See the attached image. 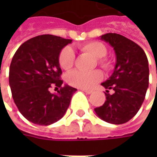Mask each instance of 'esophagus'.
<instances>
[{
	"label": "esophagus",
	"mask_w": 157,
	"mask_h": 157,
	"mask_svg": "<svg viewBox=\"0 0 157 157\" xmlns=\"http://www.w3.org/2000/svg\"><path fill=\"white\" fill-rule=\"evenodd\" d=\"M82 91H84L86 94H91L92 93H93V90L92 89H81Z\"/></svg>",
	"instance_id": "obj_1"
}]
</instances>
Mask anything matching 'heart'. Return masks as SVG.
I'll use <instances>...</instances> for the list:
<instances>
[{
  "instance_id": "heart-1",
  "label": "heart",
  "mask_w": 157,
  "mask_h": 157,
  "mask_svg": "<svg viewBox=\"0 0 157 157\" xmlns=\"http://www.w3.org/2000/svg\"><path fill=\"white\" fill-rule=\"evenodd\" d=\"M80 49L84 52H88L95 58L98 59V62L100 65L105 68L109 69L111 67V62L107 59L104 58L107 49L100 42L93 41L86 44H84L80 46ZM75 60V53L71 47H65L61 51L59 57H58V62L61 68L63 70H70L74 63ZM102 73L100 71H93L90 72H85L81 71H73L70 72L66 77V80L72 86L78 88H90L94 86V84L100 82L102 79Z\"/></svg>"
}]
</instances>
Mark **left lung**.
I'll list each match as a JSON object with an SVG mask.
<instances>
[{
	"mask_svg": "<svg viewBox=\"0 0 157 157\" xmlns=\"http://www.w3.org/2000/svg\"><path fill=\"white\" fill-rule=\"evenodd\" d=\"M100 39L113 48L116 63L111 77L101 83L106 89V100L94 111L108 123H126L137 113L145 99L149 75L148 58L140 46L121 35L107 33ZM110 90L113 94H109Z\"/></svg>",
	"mask_w": 157,
	"mask_h": 157,
	"instance_id": "obj_1",
	"label": "left lung"
}]
</instances>
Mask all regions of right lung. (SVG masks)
<instances>
[{
  "label": "right lung",
  "instance_id": "1",
  "mask_svg": "<svg viewBox=\"0 0 157 157\" xmlns=\"http://www.w3.org/2000/svg\"><path fill=\"white\" fill-rule=\"evenodd\" d=\"M53 35H41L23 43L15 52L9 67V86L15 105L30 122L48 126L66 113L76 88L62 86L58 57L71 43ZM60 87L57 94L49 88Z\"/></svg>",
  "mask_w": 157,
  "mask_h": 157
}]
</instances>
